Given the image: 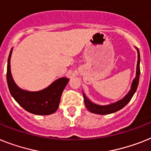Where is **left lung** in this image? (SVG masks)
<instances>
[{
    "label": "left lung",
    "mask_w": 151,
    "mask_h": 151,
    "mask_svg": "<svg viewBox=\"0 0 151 151\" xmlns=\"http://www.w3.org/2000/svg\"><path fill=\"white\" fill-rule=\"evenodd\" d=\"M138 53V60H137V74H136V78L134 80L131 86V89L127 95L123 99L118 101L116 103L110 104V105L107 106H99L96 104H94L91 102L89 99H87L84 93H83V96H84V102L86 107L89 111L93 113H97V114H101V115H105V114H109V113H115L118 111L119 109L125 106L128 103H129L130 99H132L133 96L134 95L136 90L137 89L138 83H139V78H140V52L137 49Z\"/></svg>",
    "instance_id": "8db88e82"
}]
</instances>
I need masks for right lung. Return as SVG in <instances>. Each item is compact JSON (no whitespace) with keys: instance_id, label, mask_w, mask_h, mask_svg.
<instances>
[{"instance_id":"1","label":"right lung","mask_w":151,"mask_h":151,"mask_svg":"<svg viewBox=\"0 0 151 151\" xmlns=\"http://www.w3.org/2000/svg\"><path fill=\"white\" fill-rule=\"evenodd\" d=\"M11 51L7 60V82L10 93L22 108L36 115H49L58 109L62 93L68 83V78H61L51 86L38 92L22 90L14 82L11 73Z\"/></svg>"}]
</instances>
